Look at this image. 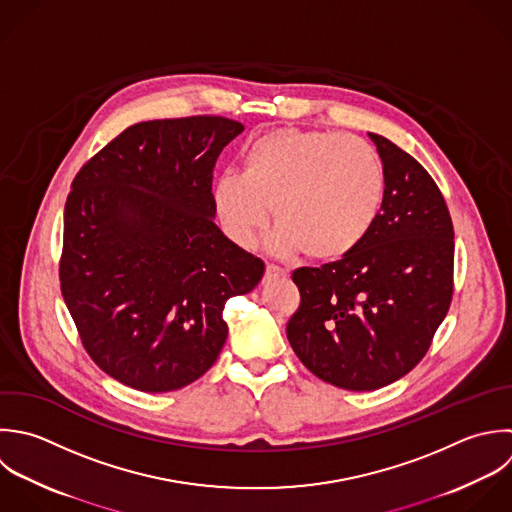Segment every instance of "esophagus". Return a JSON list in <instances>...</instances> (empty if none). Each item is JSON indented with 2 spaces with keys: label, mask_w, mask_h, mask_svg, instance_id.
I'll list each match as a JSON object with an SVG mask.
<instances>
[{
  "label": "esophagus",
  "mask_w": 512,
  "mask_h": 512,
  "mask_svg": "<svg viewBox=\"0 0 512 512\" xmlns=\"http://www.w3.org/2000/svg\"><path fill=\"white\" fill-rule=\"evenodd\" d=\"M281 277H287V271L279 265H273L269 263L267 265V273H265V279H281Z\"/></svg>",
  "instance_id": "34e87169"
}]
</instances>
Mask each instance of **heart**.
Masks as SVG:
<instances>
[{"instance_id":"b5f03b06","label":"heart","mask_w":512,"mask_h":512,"mask_svg":"<svg viewBox=\"0 0 512 512\" xmlns=\"http://www.w3.org/2000/svg\"><path fill=\"white\" fill-rule=\"evenodd\" d=\"M385 197V169L363 139L337 131L281 127L253 139L241 155V173L227 171L213 185L225 233L253 247L269 221L279 227V253L307 251L337 261L355 251L373 229Z\"/></svg>"}]
</instances>
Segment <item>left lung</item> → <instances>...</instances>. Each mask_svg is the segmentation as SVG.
<instances>
[{"label":"left lung","instance_id":"left-lung-1","mask_svg":"<svg viewBox=\"0 0 512 512\" xmlns=\"http://www.w3.org/2000/svg\"><path fill=\"white\" fill-rule=\"evenodd\" d=\"M385 169L381 213L365 241L321 267H299L301 305L287 339L301 363L347 391L387 387L419 365L453 299V221L427 169L369 133Z\"/></svg>","mask_w":512,"mask_h":512}]
</instances>
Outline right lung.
Wrapping results in <instances>:
<instances>
[{"instance_id": "obj_1", "label": "right lung", "mask_w": 512, "mask_h": 512, "mask_svg": "<svg viewBox=\"0 0 512 512\" xmlns=\"http://www.w3.org/2000/svg\"><path fill=\"white\" fill-rule=\"evenodd\" d=\"M241 131L217 115L135 123L71 183L61 295L93 363L131 389L205 375L227 339V299L265 273L213 221V167Z\"/></svg>"}]
</instances>
